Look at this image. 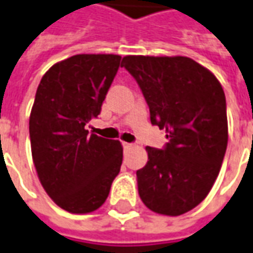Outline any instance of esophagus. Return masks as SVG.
<instances>
[{
    "label": "esophagus",
    "instance_id": "34e87169",
    "mask_svg": "<svg viewBox=\"0 0 253 253\" xmlns=\"http://www.w3.org/2000/svg\"><path fill=\"white\" fill-rule=\"evenodd\" d=\"M123 148H125V149H130V148H131L132 146V144H128V142H123Z\"/></svg>",
    "mask_w": 253,
    "mask_h": 253
}]
</instances>
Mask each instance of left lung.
Instances as JSON below:
<instances>
[{
	"mask_svg": "<svg viewBox=\"0 0 253 253\" xmlns=\"http://www.w3.org/2000/svg\"><path fill=\"white\" fill-rule=\"evenodd\" d=\"M151 112L166 128L162 149L146 146L148 163L137 171L138 193L153 212L178 216L207 197L227 148L223 89L212 72L189 57L126 56Z\"/></svg>",
	"mask_w": 253,
	"mask_h": 253,
	"instance_id": "8db88e82",
	"label": "left lung"
}]
</instances>
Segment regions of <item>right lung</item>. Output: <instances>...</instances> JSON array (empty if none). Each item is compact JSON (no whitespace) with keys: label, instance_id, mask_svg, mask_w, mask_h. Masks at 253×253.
Returning <instances> with one entry per match:
<instances>
[{"label":"right lung","instance_id":"right-lung-1","mask_svg":"<svg viewBox=\"0 0 253 253\" xmlns=\"http://www.w3.org/2000/svg\"><path fill=\"white\" fill-rule=\"evenodd\" d=\"M118 54H77L42 77L30 115L31 153L43 189L63 210L96 211L119 174V141L89 134L121 67Z\"/></svg>","mask_w":253,"mask_h":253}]
</instances>
